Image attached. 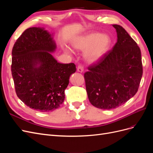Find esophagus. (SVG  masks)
<instances>
[{"instance_id":"34e87169","label":"esophagus","mask_w":153,"mask_h":153,"mask_svg":"<svg viewBox=\"0 0 153 153\" xmlns=\"http://www.w3.org/2000/svg\"><path fill=\"white\" fill-rule=\"evenodd\" d=\"M77 71L78 72H80V73H82L84 71V68H83L82 66H78L77 67Z\"/></svg>"}]
</instances>
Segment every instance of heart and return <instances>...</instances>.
Returning <instances> with one entry per match:
<instances>
[{
  "instance_id": "obj_1",
  "label": "heart",
  "mask_w": 153,
  "mask_h": 153,
  "mask_svg": "<svg viewBox=\"0 0 153 153\" xmlns=\"http://www.w3.org/2000/svg\"><path fill=\"white\" fill-rule=\"evenodd\" d=\"M110 44L111 39L107 34L96 32L77 36L71 42L75 50L85 51L84 59L87 63L91 64L98 62L108 52Z\"/></svg>"
}]
</instances>
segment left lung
Returning <instances> with one entry per match:
<instances>
[{"label": "left lung", "instance_id": "1", "mask_svg": "<svg viewBox=\"0 0 153 153\" xmlns=\"http://www.w3.org/2000/svg\"><path fill=\"white\" fill-rule=\"evenodd\" d=\"M112 26L117 43L84 74L89 101L104 110L117 108L135 96L143 73L140 48L123 27Z\"/></svg>", "mask_w": 153, "mask_h": 153}]
</instances>
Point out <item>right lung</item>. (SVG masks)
<instances>
[{
  "label": "right lung",
  "instance_id": "add662e5",
  "mask_svg": "<svg viewBox=\"0 0 153 153\" xmlns=\"http://www.w3.org/2000/svg\"><path fill=\"white\" fill-rule=\"evenodd\" d=\"M57 46L43 27L25 30L13 46L11 73L17 96L27 106L41 112L60 107L69 77L76 71L74 63L57 62L51 53Z\"/></svg>",
  "mask_w": 153,
  "mask_h": 153
}]
</instances>
